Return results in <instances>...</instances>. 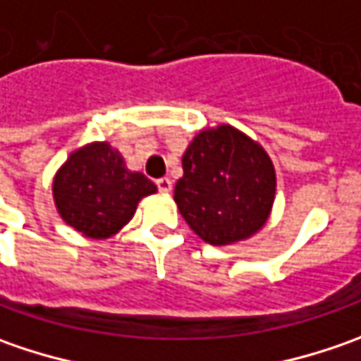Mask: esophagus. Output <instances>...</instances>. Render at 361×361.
<instances>
[{"instance_id": "34e87169", "label": "esophagus", "mask_w": 361, "mask_h": 361, "mask_svg": "<svg viewBox=\"0 0 361 361\" xmlns=\"http://www.w3.org/2000/svg\"><path fill=\"white\" fill-rule=\"evenodd\" d=\"M157 187H159L160 192H171V188H173V180L169 178V176H162L157 180Z\"/></svg>"}]
</instances>
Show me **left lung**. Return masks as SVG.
<instances>
[{"label": "left lung", "instance_id": "1", "mask_svg": "<svg viewBox=\"0 0 361 361\" xmlns=\"http://www.w3.org/2000/svg\"><path fill=\"white\" fill-rule=\"evenodd\" d=\"M174 201L211 245L249 239L269 219L275 169L267 152L229 124L199 132L183 157Z\"/></svg>", "mask_w": 361, "mask_h": 361}]
</instances>
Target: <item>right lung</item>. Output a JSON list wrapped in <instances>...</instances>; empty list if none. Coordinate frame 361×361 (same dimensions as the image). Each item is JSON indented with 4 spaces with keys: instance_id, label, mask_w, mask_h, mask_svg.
I'll use <instances>...</instances> for the list:
<instances>
[{
    "instance_id": "add662e5",
    "label": "right lung",
    "mask_w": 361,
    "mask_h": 361,
    "mask_svg": "<svg viewBox=\"0 0 361 361\" xmlns=\"http://www.w3.org/2000/svg\"><path fill=\"white\" fill-rule=\"evenodd\" d=\"M54 201L63 221L90 239H108L134 215L138 201L157 192L142 173H130L118 150L92 142L74 150L54 178Z\"/></svg>"
}]
</instances>
